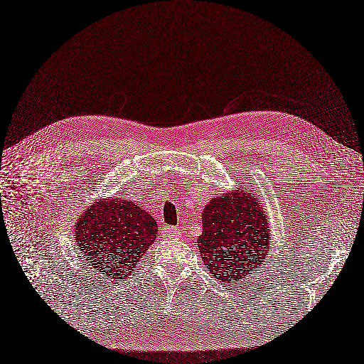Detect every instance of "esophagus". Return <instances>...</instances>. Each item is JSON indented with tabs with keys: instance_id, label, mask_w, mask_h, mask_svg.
<instances>
[{
	"instance_id": "obj_1",
	"label": "esophagus",
	"mask_w": 364,
	"mask_h": 364,
	"mask_svg": "<svg viewBox=\"0 0 364 364\" xmlns=\"http://www.w3.org/2000/svg\"><path fill=\"white\" fill-rule=\"evenodd\" d=\"M164 232L168 237H179L182 235V230L179 228H166Z\"/></svg>"
}]
</instances>
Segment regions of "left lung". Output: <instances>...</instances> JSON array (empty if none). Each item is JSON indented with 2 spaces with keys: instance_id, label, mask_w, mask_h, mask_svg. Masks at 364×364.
<instances>
[{
  "instance_id": "obj_1",
  "label": "left lung",
  "mask_w": 364,
  "mask_h": 364,
  "mask_svg": "<svg viewBox=\"0 0 364 364\" xmlns=\"http://www.w3.org/2000/svg\"><path fill=\"white\" fill-rule=\"evenodd\" d=\"M255 190H233L212 198L202 212L197 247L205 265L224 283L242 280L265 262L271 245L267 212Z\"/></svg>"
}]
</instances>
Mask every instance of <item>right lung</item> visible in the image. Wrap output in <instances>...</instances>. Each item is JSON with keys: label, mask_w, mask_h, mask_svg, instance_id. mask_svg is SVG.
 <instances>
[{"label": "right lung", "mask_w": 364, "mask_h": 364, "mask_svg": "<svg viewBox=\"0 0 364 364\" xmlns=\"http://www.w3.org/2000/svg\"><path fill=\"white\" fill-rule=\"evenodd\" d=\"M80 253L108 280H123L158 233L156 221L134 200H99L75 224Z\"/></svg>", "instance_id": "right-lung-1"}]
</instances>
